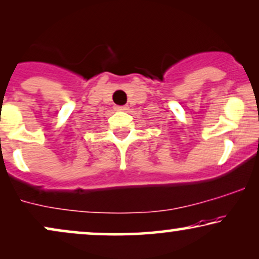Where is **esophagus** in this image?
<instances>
[{"label": "esophagus", "instance_id": "esophagus-1", "mask_svg": "<svg viewBox=\"0 0 259 259\" xmlns=\"http://www.w3.org/2000/svg\"><path fill=\"white\" fill-rule=\"evenodd\" d=\"M128 107L127 106H115V111H119V112H126Z\"/></svg>", "mask_w": 259, "mask_h": 259}]
</instances>
